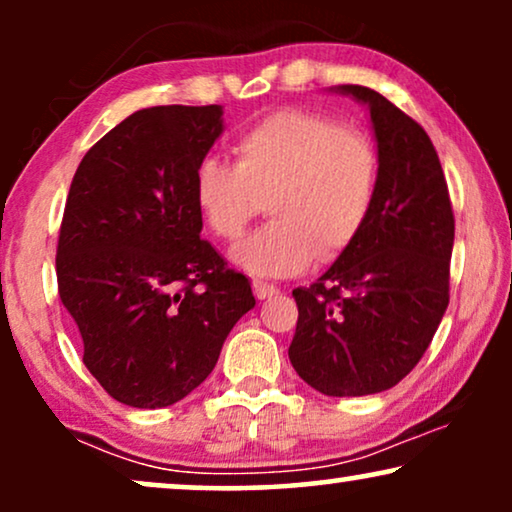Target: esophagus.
Masks as SVG:
<instances>
[{
	"instance_id": "34e87169",
	"label": "esophagus",
	"mask_w": 512,
	"mask_h": 512,
	"mask_svg": "<svg viewBox=\"0 0 512 512\" xmlns=\"http://www.w3.org/2000/svg\"><path fill=\"white\" fill-rule=\"evenodd\" d=\"M254 286V296L258 298V300H268V298H272L277 293V286H272V284H265V282H256L251 284Z\"/></svg>"
}]
</instances>
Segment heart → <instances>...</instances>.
Listing matches in <instances>:
<instances>
[{
    "instance_id": "1",
    "label": "heart",
    "mask_w": 512,
    "mask_h": 512,
    "mask_svg": "<svg viewBox=\"0 0 512 512\" xmlns=\"http://www.w3.org/2000/svg\"><path fill=\"white\" fill-rule=\"evenodd\" d=\"M235 165L202 158L191 195L216 240L233 244L268 200L270 226L235 251L261 277H291L335 261L368 226L380 156L366 132L305 109H279L235 137Z\"/></svg>"
}]
</instances>
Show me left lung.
Returning <instances> with one entry per match:
<instances>
[{
    "label": "left lung",
    "mask_w": 512,
    "mask_h": 512,
    "mask_svg": "<svg viewBox=\"0 0 512 512\" xmlns=\"http://www.w3.org/2000/svg\"><path fill=\"white\" fill-rule=\"evenodd\" d=\"M370 111L380 186L368 226L310 286L293 291L296 373L326 396L391 389L422 359L450 303L454 214L422 125L366 86H338Z\"/></svg>",
    "instance_id": "left-lung-1"
}]
</instances>
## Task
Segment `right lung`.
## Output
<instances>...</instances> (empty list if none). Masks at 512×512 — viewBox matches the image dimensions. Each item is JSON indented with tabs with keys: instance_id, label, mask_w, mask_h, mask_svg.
<instances>
[{
	"instance_id": "1",
	"label": "right lung",
	"mask_w": 512,
	"mask_h": 512,
	"mask_svg": "<svg viewBox=\"0 0 512 512\" xmlns=\"http://www.w3.org/2000/svg\"><path fill=\"white\" fill-rule=\"evenodd\" d=\"M221 116L219 104L139 109L83 156L69 186L58 293L90 375L132 408H167L200 387L256 305L249 279L200 237L191 195Z\"/></svg>"
}]
</instances>
